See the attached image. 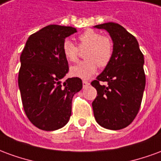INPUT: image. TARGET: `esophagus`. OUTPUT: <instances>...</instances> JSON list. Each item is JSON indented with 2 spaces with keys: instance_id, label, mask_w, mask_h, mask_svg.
Instances as JSON below:
<instances>
[{
  "instance_id": "1",
  "label": "esophagus",
  "mask_w": 161,
  "mask_h": 161,
  "mask_svg": "<svg viewBox=\"0 0 161 161\" xmlns=\"http://www.w3.org/2000/svg\"><path fill=\"white\" fill-rule=\"evenodd\" d=\"M89 85H90V83H89V82H87V81H83V86H84V88L88 87Z\"/></svg>"
}]
</instances>
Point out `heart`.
<instances>
[{
    "mask_svg": "<svg viewBox=\"0 0 161 161\" xmlns=\"http://www.w3.org/2000/svg\"><path fill=\"white\" fill-rule=\"evenodd\" d=\"M80 47H88L84 58L86 60L81 61L70 67L71 76L82 79H89L99 67H105L111 59L113 54V44L111 40L101 33L92 29H88L79 36ZM62 51L64 58L69 62H75L78 56V47L69 39L63 43Z\"/></svg>",
    "mask_w": 161,
    "mask_h": 161,
    "instance_id": "obj_1",
    "label": "heart"
}]
</instances>
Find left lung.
Here are the masks:
<instances>
[{"label":"left lung","mask_w":161,"mask_h":161,"mask_svg":"<svg viewBox=\"0 0 161 161\" xmlns=\"http://www.w3.org/2000/svg\"><path fill=\"white\" fill-rule=\"evenodd\" d=\"M94 27L106 30L113 41L111 59L91 82L97 91L92 103L94 116L103 128L119 130L134 121L141 107L146 85L144 56L135 37L121 25L108 22Z\"/></svg>","instance_id":"1"}]
</instances>
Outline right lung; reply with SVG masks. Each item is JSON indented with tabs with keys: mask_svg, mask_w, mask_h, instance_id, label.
Segmentation results:
<instances>
[{
	"mask_svg": "<svg viewBox=\"0 0 161 161\" xmlns=\"http://www.w3.org/2000/svg\"><path fill=\"white\" fill-rule=\"evenodd\" d=\"M77 33L72 26L50 25L27 39L20 55L18 84L27 118L35 127L53 131L67 124L73 96L83 88L79 77L62 83L69 70L62 46Z\"/></svg>",
	"mask_w": 161,
	"mask_h": 161,
	"instance_id": "obj_1",
	"label": "right lung"
}]
</instances>
